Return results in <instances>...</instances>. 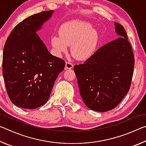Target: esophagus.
<instances>
[{"mask_svg":"<svg viewBox=\"0 0 146 146\" xmlns=\"http://www.w3.org/2000/svg\"><path fill=\"white\" fill-rule=\"evenodd\" d=\"M73 67V64L71 62H67L66 63V67L65 69L66 70H68V69H71Z\"/></svg>","mask_w":146,"mask_h":146,"instance_id":"obj_1","label":"esophagus"}]
</instances>
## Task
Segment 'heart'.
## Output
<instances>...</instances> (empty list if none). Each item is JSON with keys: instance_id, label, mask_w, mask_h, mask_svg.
<instances>
[{"instance_id": "obj_1", "label": "heart", "mask_w": 146, "mask_h": 146, "mask_svg": "<svg viewBox=\"0 0 146 146\" xmlns=\"http://www.w3.org/2000/svg\"><path fill=\"white\" fill-rule=\"evenodd\" d=\"M98 40V32L92 24L84 20L76 19L61 26L59 36L51 38V44L58 55L66 53L68 46L71 45L73 55L80 60H86L95 53Z\"/></svg>"}]
</instances>
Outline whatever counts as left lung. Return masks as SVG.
Returning a JSON list of instances; mask_svg holds the SVG:
<instances>
[{
  "instance_id": "8db88e82",
  "label": "left lung",
  "mask_w": 146,
  "mask_h": 146,
  "mask_svg": "<svg viewBox=\"0 0 146 146\" xmlns=\"http://www.w3.org/2000/svg\"><path fill=\"white\" fill-rule=\"evenodd\" d=\"M115 29L119 37L73 68L84 103L98 112L117 107L129 91L133 75L134 56L126 32L117 23Z\"/></svg>"
}]
</instances>
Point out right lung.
Returning a JSON list of instances; mask_svg holds the SVG:
<instances>
[{"mask_svg": "<svg viewBox=\"0 0 146 146\" xmlns=\"http://www.w3.org/2000/svg\"><path fill=\"white\" fill-rule=\"evenodd\" d=\"M53 11L28 17L15 27L5 43L2 74L9 99L18 107L36 109L48 100L65 62L51 55L36 32Z\"/></svg>", "mask_w": 146, "mask_h": 146, "instance_id": "right-lung-1", "label": "right lung"}]
</instances>
